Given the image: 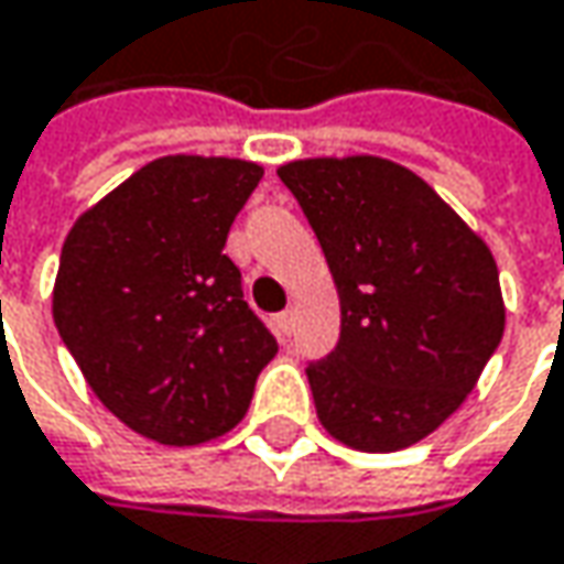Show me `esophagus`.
<instances>
[{"mask_svg":"<svg viewBox=\"0 0 564 564\" xmlns=\"http://www.w3.org/2000/svg\"><path fill=\"white\" fill-rule=\"evenodd\" d=\"M274 326H278V335H281V338H290V333H293V313L283 310L281 316L274 319Z\"/></svg>","mask_w":564,"mask_h":564,"instance_id":"esophagus-1","label":"esophagus"}]
</instances>
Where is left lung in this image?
I'll use <instances>...</instances> for the list:
<instances>
[{"mask_svg":"<svg viewBox=\"0 0 564 564\" xmlns=\"http://www.w3.org/2000/svg\"><path fill=\"white\" fill-rule=\"evenodd\" d=\"M338 286L341 333L306 365L319 423L361 452L438 430L503 335L494 254L426 180L384 158H313L278 171Z\"/></svg>","mask_w":564,"mask_h":564,"instance_id":"left-lung-1","label":"left lung"}]
</instances>
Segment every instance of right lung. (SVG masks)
Returning a JSON list of instances; mask_svg holds the SVG:
<instances>
[{
	"label": "right lung",
	"instance_id": "obj_1",
	"mask_svg": "<svg viewBox=\"0 0 564 564\" xmlns=\"http://www.w3.org/2000/svg\"><path fill=\"white\" fill-rule=\"evenodd\" d=\"M264 171L174 154L144 164L70 229L54 326L109 413L164 445H199L245 416L278 338L223 254Z\"/></svg>",
	"mask_w": 564,
	"mask_h": 564
}]
</instances>
